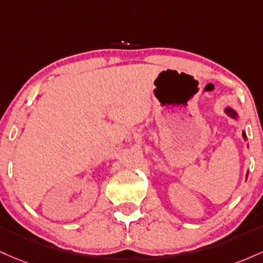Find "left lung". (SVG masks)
Listing matches in <instances>:
<instances>
[{
	"label": "left lung",
	"instance_id": "left-lung-1",
	"mask_svg": "<svg viewBox=\"0 0 263 263\" xmlns=\"http://www.w3.org/2000/svg\"><path fill=\"white\" fill-rule=\"evenodd\" d=\"M225 113L227 114V116H230L231 118H234V119H237V113H236V111H235L232 108H226V109H225ZM242 137H243L245 140L247 139L246 133H245V132H242ZM247 176H249V173H247ZM247 176H246V179H247Z\"/></svg>",
	"mask_w": 263,
	"mask_h": 263
}]
</instances>
